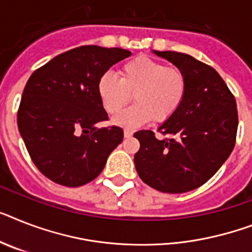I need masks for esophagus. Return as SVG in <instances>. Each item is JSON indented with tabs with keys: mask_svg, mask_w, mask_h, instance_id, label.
I'll use <instances>...</instances> for the list:
<instances>
[{
	"mask_svg": "<svg viewBox=\"0 0 252 252\" xmlns=\"http://www.w3.org/2000/svg\"><path fill=\"white\" fill-rule=\"evenodd\" d=\"M124 135H125V138H131V136H132V131L128 130V128H125Z\"/></svg>",
	"mask_w": 252,
	"mask_h": 252,
	"instance_id": "1",
	"label": "esophagus"
}]
</instances>
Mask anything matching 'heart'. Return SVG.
Masks as SVG:
<instances>
[{"mask_svg":"<svg viewBox=\"0 0 252 252\" xmlns=\"http://www.w3.org/2000/svg\"><path fill=\"white\" fill-rule=\"evenodd\" d=\"M96 89L109 114H117L134 94L136 104L114 117L113 122L125 127H138L153 117L162 122L176 113L186 97L187 78L178 68L140 55L122 64L120 78L112 72L101 74Z\"/></svg>","mask_w":252,"mask_h":252,"instance_id":"heart-1","label":"heart"}]
</instances>
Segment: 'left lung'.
<instances>
[{"instance_id":"obj_1","label":"left lung","mask_w":252,"mask_h":252,"mask_svg":"<svg viewBox=\"0 0 252 252\" xmlns=\"http://www.w3.org/2000/svg\"><path fill=\"white\" fill-rule=\"evenodd\" d=\"M180 69L187 93L158 131L140 130L134 162L145 184L163 193H186L203 186L228 159L236 144L238 113L233 94L213 66L188 54L153 51Z\"/></svg>"}]
</instances>
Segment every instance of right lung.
I'll list each match as a JSON object with an SVG mask.
<instances>
[{"label": "right lung", "mask_w": 252, "mask_h": 252, "mask_svg": "<svg viewBox=\"0 0 252 252\" xmlns=\"http://www.w3.org/2000/svg\"><path fill=\"white\" fill-rule=\"evenodd\" d=\"M130 55L118 47H76L29 77L19 105V132L33 163L54 183H90L122 143L121 127H97L108 114L96 86L101 74Z\"/></svg>", "instance_id": "right-lung-1"}]
</instances>
